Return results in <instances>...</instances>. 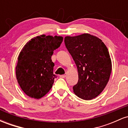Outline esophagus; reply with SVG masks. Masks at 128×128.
<instances>
[{
	"label": "esophagus",
	"mask_w": 128,
	"mask_h": 128,
	"mask_svg": "<svg viewBox=\"0 0 128 128\" xmlns=\"http://www.w3.org/2000/svg\"><path fill=\"white\" fill-rule=\"evenodd\" d=\"M66 77V74H62V75H60V78H65Z\"/></svg>",
	"instance_id": "1"
}]
</instances>
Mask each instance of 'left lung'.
Instances as JSON below:
<instances>
[{
  "mask_svg": "<svg viewBox=\"0 0 128 128\" xmlns=\"http://www.w3.org/2000/svg\"><path fill=\"white\" fill-rule=\"evenodd\" d=\"M64 42L78 72V82L73 87V92L84 100L96 98L108 84L112 70L106 46L98 37L86 33L66 36Z\"/></svg>",
  "mask_w": 128,
  "mask_h": 128,
  "instance_id": "1",
  "label": "left lung"
}]
</instances>
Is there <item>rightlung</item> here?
I'll return each mask as SVG.
<instances>
[{"label":"right lung","instance_id":"1","mask_svg":"<svg viewBox=\"0 0 128 128\" xmlns=\"http://www.w3.org/2000/svg\"><path fill=\"white\" fill-rule=\"evenodd\" d=\"M63 41L61 36L42 35L26 42L19 54L16 67V78L23 92L34 99L44 96L54 84V50Z\"/></svg>","mask_w":128,"mask_h":128}]
</instances>
